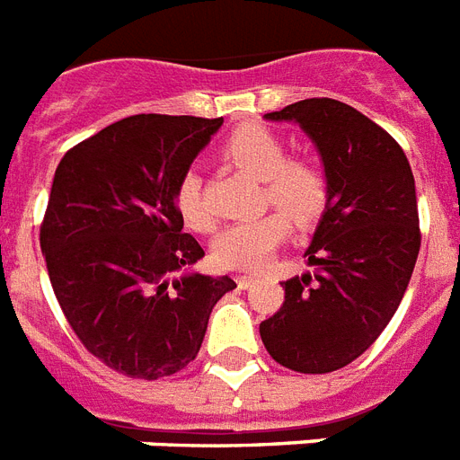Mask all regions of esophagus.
Listing matches in <instances>:
<instances>
[{"label": "esophagus", "mask_w": 460, "mask_h": 460, "mask_svg": "<svg viewBox=\"0 0 460 460\" xmlns=\"http://www.w3.org/2000/svg\"><path fill=\"white\" fill-rule=\"evenodd\" d=\"M252 281H255V277H252V274H238V277H236V284L241 288H248Z\"/></svg>", "instance_id": "esophagus-1"}]
</instances>
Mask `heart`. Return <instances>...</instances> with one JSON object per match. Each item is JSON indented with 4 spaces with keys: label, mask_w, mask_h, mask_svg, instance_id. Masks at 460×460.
I'll list each match as a JSON object with an SVG mask.
<instances>
[{
    "label": "heart",
    "mask_w": 460,
    "mask_h": 460,
    "mask_svg": "<svg viewBox=\"0 0 460 460\" xmlns=\"http://www.w3.org/2000/svg\"><path fill=\"white\" fill-rule=\"evenodd\" d=\"M224 159L262 183L260 202L274 205L272 212L236 222L215 238L212 260L222 270H255L270 260L288 236L291 224L313 226L327 209V172L310 157H287V143L279 133L262 124H243L229 133L222 146ZM173 205L188 229L212 231L215 217L202 202V181L186 172L176 183ZM289 217H287L286 215Z\"/></svg>",
    "instance_id": "1"
}]
</instances>
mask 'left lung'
<instances>
[{"label":"left lung","instance_id":"8db88e82","mask_svg":"<svg viewBox=\"0 0 460 460\" xmlns=\"http://www.w3.org/2000/svg\"><path fill=\"white\" fill-rule=\"evenodd\" d=\"M265 117L314 140L329 202L305 251L314 272L284 281V305L260 336L288 370L324 375L363 356L406 294L420 251L415 179L399 143L339 100L310 97Z\"/></svg>","mask_w":460,"mask_h":460}]
</instances>
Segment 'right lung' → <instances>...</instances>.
<instances>
[{
    "instance_id": "right-lung-1",
    "label": "right lung",
    "mask_w": 460,
    "mask_h": 460,
    "mask_svg": "<svg viewBox=\"0 0 460 460\" xmlns=\"http://www.w3.org/2000/svg\"><path fill=\"white\" fill-rule=\"evenodd\" d=\"M222 119L136 114L74 146L54 172L40 248L88 353L126 377L195 360L229 277L181 274L205 255L173 190Z\"/></svg>"
}]
</instances>
